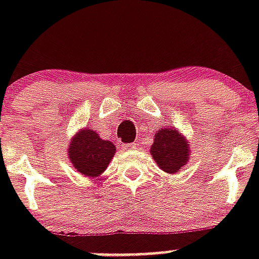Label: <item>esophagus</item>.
I'll return each instance as SVG.
<instances>
[{"label":"esophagus","instance_id":"obj_1","mask_svg":"<svg viewBox=\"0 0 259 259\" xmlns=\"http://www.w3.org/2000/svg\"><path fill=\"white\" fill-rule=\"evenodd\" d=\"M123 148H125L126 150L137 149V144H134V142H132V144H125V145H123Z\"/></svg>","mask_w":259,"mask_h":259}]
</instances>
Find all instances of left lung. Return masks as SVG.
<instances>
[{"label": "left lung", "mask_w": 259, "mask_h": 259, "mask_svg": "<svg viewBox=\"0 0 259 259\" xmlns=\"http://www.w3.org/2000/svg\"><path fill=\"white\" fill-rule=\"evenodd\" d=\"M150 153L161 169L166 173H177L187 165L189 156L188 142L175 129H161L154 134Z\"/></svg>", "instance_id": "left-lung-1"}]
</instances>
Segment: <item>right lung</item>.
Returning <instances> with one entry per match:
<instances>
[{
  "label": "right lung",
  "mask_w": 259,
  "mask_h": 259,
  "mask_svg": "<svg viewBox=\"0 0 259 259\" xmlns=\"http://www.w3.org/2000/svg\"><path fill=\"white\" fill-rule=\"evenodd\" d=\"M68 153L78 172L84 176L95 177L107 168L115 153V148L113 142L102 140L97 132L87 129L79 132L72 138Z\"/></svg>",
  "instance_id": "add662e5"
}]
</instances>
